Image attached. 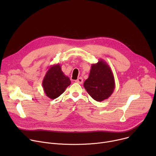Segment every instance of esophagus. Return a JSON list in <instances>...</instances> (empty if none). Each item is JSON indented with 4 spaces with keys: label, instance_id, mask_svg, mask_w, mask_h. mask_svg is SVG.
I'll return each mask as SVG.
<instances>
[{
    "label": "esophagus",
    "instance_id": "esophagus-1",
    "mask_svg": "<svg viewBox=\"0 0 156 156\" xmlns=\"http://www.w3.org/2000/svg\"><path fill=\"white\" fill-rule=\"evenodd\" d=\"M75 82L77 83H79V84H81V83H83V80L82 78L80 77L76 80H75Z\"/></svg>",
    "mask_w": 156,
    "mask_h": 156
}]
</instances>
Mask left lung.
I'll return each mask as SVG.
<instances>
[{"instance_id": "8db88e82", "label": "left lung", "mask_w": 156, "mask_h": 156, "mask_svg": "<svg viewBox=\"0 0 156 156\" xmlns=\"http://www.w3.org/2000/svg\"><path fill=\"white\" fill-rule=\"evenodd\" d=\"M83 86L94 100L101 102L108 98L115 88L113 73L105 61L99 59L97 63L92 64L88 78Z\"/></svg>"}]
</instances>
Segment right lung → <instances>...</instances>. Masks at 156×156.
<instances>
[{
	"mask_svg": "<svg viewBox=\"0 0 156 156\" xmlns=\"http://www.w3.org/2000/svg\"><path fill=\"white\" fill-rule=\"evenodd\" d=\"M70 84L69 77L62 71L59 63L49 67L42 81L44 92L51 99L59 97Z\"/></svg>",
	"mask_w": 156,
	"mask_h": 156,
	"instance_id": "right-lung-1",
	"label": "right lung"
}]
</instances>
